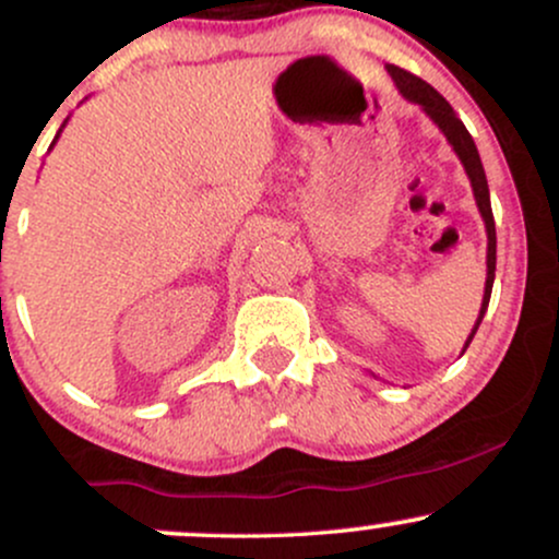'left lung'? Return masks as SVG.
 Instances as JSON below:
<instances>
[{
    "mask_svg": "<svg viewBox=\"0 0 559 559\" xmlns=\"http://www.w3.org/2000/svg\"><path fill=\"white\" fill-rule=\"evenodd\" d=\"M389 73H391V79H394L396 86H400V92L407 96L409 102H415V105H420L423 110L431 115L433 123L439 126L441 131H444V136L449 139V144L454 146L457 157L463 159L467 178H471V183H473V194H476L478 210H480V215H484L486 234H489V254H486V267H489V271H486L484 305H480V316L476 320V329H473V333H471V336H467V342H465V349H467V344H471L473 336H476L480 320H484L486 307H489L491 286H493V271H497V228H493L489 183H486V173H484V165H480L476 144H473V136H471V133H467V128L463 126V120L457 118V112L452 110V105H449L444 96L436 92L431 83H426L423 79H418V75L407 73V70H404V68L389 66Z\"/></svg>",
    "mask_w": 559,
    "mask_h": 559,
    "instance_id": "1",
    "label": "left lung"
}]
</instances>
